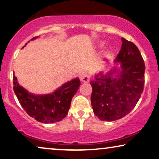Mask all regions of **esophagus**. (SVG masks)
Instances as JSON below:
<instances>
[{
	"label": "esophagus",
	"instance_id": "34e87169",
	"mask_svg": "<svg viewBox=\"0 0 159 159\" xmlns=\"http://www.w3.org/2000/svg\"><path fill=\"white\" fill-rule=\"evenodd\" d=\"M80 79H81V81L84 82V83H87V82L89 81L90 80L89 74L86 73V72H83V73H81V75H80Z\"/></svg>",
	"mask_w": 159,
	"mask_h": 159
}]
</instances>
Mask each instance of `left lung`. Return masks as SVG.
I'll list each match as a JSON object with an SVG mask.
<instances>
[{
    "label": "left lung",
    "instance_id": "8db88e82",
    "mask_svg": "<svg viewBox=\"0 0 159 159\" xmlns=\"http://www.w3.org/2000/svg\"><path fill=\"white\" fill-rule=\"evenodd\" d=\"M116 62H120L121 71L100 73L90 82L91 102L95 116L101 120L113 121L129 113L143 94L145 65L138 48L124 38Z\"/></svg>",
    "mask_w": 159,
    "mask_h": 159
}]
</instances>
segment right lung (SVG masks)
I'll return each instance as SVG.
<instances>
[{"instance_id":"add662e5","label":"right lung","mask_w":159,"mask_h":159,"mask_svg":"<svg viewBox=\"0 0 159 159\" xmlns=\"http://www.w3.org/2000/svg\"><path fill=\"white\" fill-rule=\"evenodd\" d=\"M13 84L14 93L21 106L30 116L44 124L60 121L67 115L72 98L81 85L79 78H76L64 84L52 94L35 95L19 85L14 75Z\"/></svg>"}]
</instances>
